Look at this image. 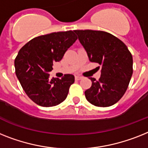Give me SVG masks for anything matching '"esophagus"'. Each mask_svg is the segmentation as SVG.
I'll return each instance as SVG.
<instances>
[{"instance_id":"esophagus-1","label":"esophagus","mask_w":148,"mask_h":148,"mask_svg":"<svg viewBox=\"0 0 148 148\" xmlns=\"http://www.w3.org/2000/svg\"><path fill=\"white\" fill-rule=\"evenodd\" d=\"M75 80H80V79H82V75H76L75 76Z\"/></svg>"}]
</instances>
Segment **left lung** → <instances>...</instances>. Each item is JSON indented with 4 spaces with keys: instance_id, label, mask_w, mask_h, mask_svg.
<instances>
[{
    "instance_id": "obj_1",
    "label": "left lung",
    "mask_w": 148,
    "mask_h": 148,
    "mask_svg": "<svg viewBox=\"0 0 148 148\" xmlns=\"http://www.w3.org/2000/svg\"><path fill=\"white\" fill-rule=\"evenodd\" d=\"M74 32L87 51L89 60L101 67L97 81L90 78L91 86L85 91L87 101L101 107L115 104L126 91L132 75L131 52L121 40L106 32L89 29Z\"/></svg>"
}]
</instances>
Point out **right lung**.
<instances>
[{
    "mask_svg": "<svg viewBox=\"0 0 148 148\" xmlns=\"http://www.w3.org/2000/svg\"><path fill=\"white\" fill-rule=\"evenodd\" d=\"M77 40L74 32H52L34 38L25 44L16 57L15 72L23 90L33 102L45 107L62 103L74 75L66 74L62 79H50L54 62L62 60L66 51Z\"/></svg>",
    "mask_w": 148,
    "mask_h": 148,
    "instance_id": "add662e5",
    "label": "right lung"
}]
</instances>
